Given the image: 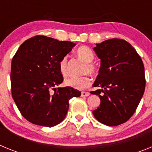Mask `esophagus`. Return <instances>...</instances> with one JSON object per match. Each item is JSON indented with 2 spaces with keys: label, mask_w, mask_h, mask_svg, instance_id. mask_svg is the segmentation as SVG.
Returning a JSON list of instances; mask_svg holds the SVG:
<instances>
[{
  "label": "esophagus",
  "mask_w": 152,
  "mask_h": 152,
  "mask_svg": "<svg viewBox=\"0 0 152 152\" xmlns=\"http://www.w3.org/2000/svg\"><path fill=\"white\" fill-rule=\"evenodd\" d=\"M90 95V93L85 92V91H82L81 92V96H88Z\"/></svg>",
  "instance_id": "1"
}]
</instances>
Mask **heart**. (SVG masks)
<instances>
[{"label": "heart", "mask_w": 152, "mask_h": 152, "mask_svg": "<svg viewBox=\"0 0 152 152\" xmlns=\"http://www.w3.org/2000/svg\"><path fill=\"white\" fill-rule=\"evenodd\" d=\"M75 54L77 58H79L81 61L85 63L83 73H89L94 76L97 74V68L92 62L94 59V54L89 47L86 45H81L78 47L75 51ZM58 68H59V72L61 75L66 76L68 75V58L66 56L63 57L60 60L58 63ZM91 78L88 75H84L79 77H68L65 79L64 81V84L65 86L77 90L85 89L91 85Z\"/></svg>", "instance_id": "1"}]
</instances>
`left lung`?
I'll list each match as a JSON object with an SVG mask.
<instances>
[{
	"mask_svg": "<svg viewBox=\"0 0 152 152\" xmlns=\"http://www.w3.org/2000/svg\"><path fill=\"white\" fill-rule=\"evenodd\" d=\"M94 50L101 62L93 84L98 89L91 92L99 96L100 104L93 114L103 124L119 126L133 115L144 94V64L126 40H106L96 44Z\"/></svg>",
	"mask_w": 152,
	"mask_h": 152,
	"instance_id": "8db88e82",
	"label": "left lung"
}]
</instances>
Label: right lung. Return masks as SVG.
<instances>
[{
	"label": "right lung",
	"instance_id": "1",
	"mask_svg": "<svg viewBox=\"0 0 152 152\" xmlns=\"http://www.w3.org/2000/svg\"><path fill=\"white\" fill-rule=\"evenodd\" d=\"M75 45L36 36L24 42L13 56L12 96L22 116L30 123L46 127L59 124L66 116L70 99L80 96V91L72 88H56L63 81L58 63Z\"/></svg>",
	"mask_w": 152,
	"mask_h": 152
}]
</instances>
